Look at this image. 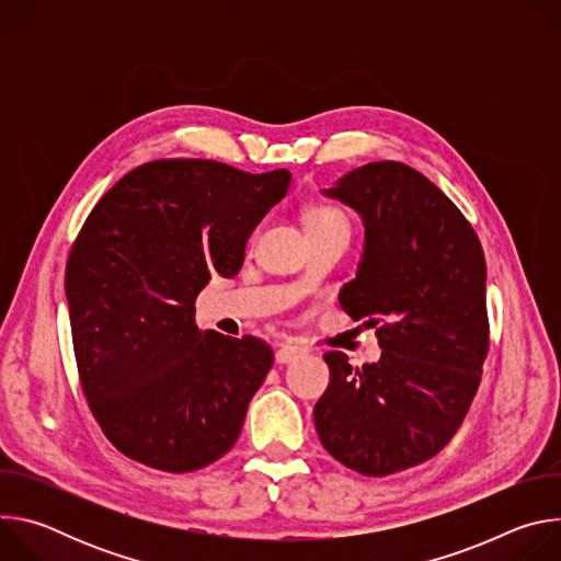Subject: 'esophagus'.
Returning a JSON list of instances; mask_svg holds the SVG:
<instances>
[{"label":"esophagus","instance_id":"1","mask_svg":"<svg viewBox=\"0 0 561 561\" xmlns=\"http://www.w3.org/2000/svg\"><path fill=\"white\" fill-rule=\"evenodd\" d=\"M306 353H308L306 346H299V344H282V346L277 348V353H275V359H277L279 364H290V362L304 357Z\"/></svg>","mask_w":561,"mask_h":561}]
</instances>
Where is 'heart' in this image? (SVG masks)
<instances>
[{
	"mask_svg": "<svg viewBox=\"0 0 561 561\" xmlns=\"http://www.w3.org/2000/svg\"><path fill=\"white\" fill-rule=\"evenodd\" d=\"M304 221H306L308 232L310 230H322V228H333V226H348V219L342 213V208H337L333 204H312L304 213Z\"/></svg>",
	"mask_w": 561,
	"mask_h": 561,
	"instance_id": "obj_1",
	"label": "heart"
}]
</instances>
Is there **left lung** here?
Returning a JSON list of instances; mask_svg holds the SVG:
<instances>
[{"label":"left lung","instance_id":"1","mask_svg":"<svg viewBox=\"0 0 561 561\" xmlns=\"http://www.w3.org/2000/svg\"><path fill=\"white\" fill-rule=\"evenodd\" d=\"M366 226L357 277L340 293L355 322L377 327V364L324 355L327 392L312 417L351 470L383 477L435 457L482 381L491 329L486 260L461 210L402 162H370L327 191Z\"/></svg>","mask_w":561,"mask_h":561}]
</instances>
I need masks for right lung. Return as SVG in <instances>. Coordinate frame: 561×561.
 <instances>
[{
	"instance_id": "right-lung-1",
	"label": "right lung",
	"mask_w": 561,
	"mask_h": 561,
	"mask_svg": "<svg viewBox=\"0 0 561 561\" xmlns=\"http://www.w3.org/2000/svg\"><path fill=\"white\" fill-rule=\"evenodd\" d=\"M290 173L215 159H154L91 210L66 262L79 383L106 439L126 457L191 472L226 455L273 348L195 324L213 275L244 264L249 234L286 195Z\"/></svg>"
}]
</instances>
